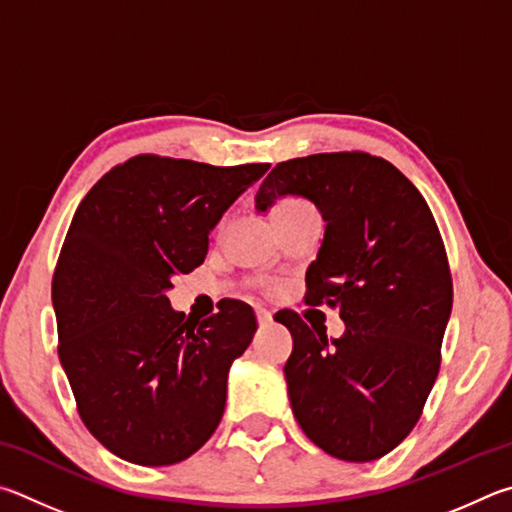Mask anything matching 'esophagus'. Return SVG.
Segmentation results:
<instances>
[{"instance_id":"obj_1","label":"esophagus","mask_w":512,"mask_h":512,"mask_svg":"<svg viewBox=\"0 0 512 512\" xmlns=\"http://www.w3.org/2000/svg\"><path fill=\"white\" fill-rule=\"evenodd\" d=\"M256 319H258V326H270L272 324V312H267L265 308H256Z\"/></svg>"}]
</instances>
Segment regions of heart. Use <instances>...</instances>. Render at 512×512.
<instances>
[{
	"instance_id": "1",
	"label": "heart",
	"mask_w": 512,
	"mask_h": 512,
	"mask_svg": "<svg viewBox=\"0 0 512 512\" xmlns=\"http://www.w3.org/2000/svg\"><path fill=\"white\" fill-rule=\"evenodd\" d=\"M297 209H310V204L306 200H301V197H283V200H279V204L274 206V215L285 213V211H297ZM256 285L258 288H263L265 292L279 290V281H274V279H258Z\"/></svg>"
}]
</instances>
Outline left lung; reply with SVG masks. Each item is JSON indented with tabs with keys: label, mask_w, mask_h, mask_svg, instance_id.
Masks as SVG:
<instances>
[{
	"label": "left lung",
	"mask_w": 512,
	"mask_h": 512,
	"mask_svg": "<svg viewBox=\"0 0 512 512\" xmlns=\"http://www.w3.org/2000/svg\"><path fill=\"white\" fill-rule=\"evenodd\" d=\"M281 195L308 197L324 215L303 301L346 324L328 339L299 312H276L294 339L283 369L294 418L335 459H382L416 427L441 369L454 297L441 231L418 188L362 150L281 161L256 209Z\"/></svg>",
	"instance_id": "obj_1"
}]
</instances>
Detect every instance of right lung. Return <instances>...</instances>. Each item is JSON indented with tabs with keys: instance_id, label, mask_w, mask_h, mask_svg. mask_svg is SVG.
Here are the masks:
<instances>
[{
	"instance_id": "1",
	"label": "right lung",
	"mask_w": 512,
	"mask_h": 512,
	"mask_svg": "<svg viewBox=\"0 0 512 512\" xmlns=\"http://www.w3.org/2000/svg\"><path fill=\"white\" fill-rule=\"evenodd\" d=\"M267 168L137 155L78 204L51 283L58 355L80 420L119 459L179 463L220 425L256 315L222 299L191 321L166 290L204 263L209 231Z\"/></svg>"
}]
</instances>
